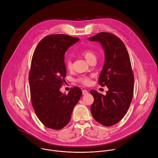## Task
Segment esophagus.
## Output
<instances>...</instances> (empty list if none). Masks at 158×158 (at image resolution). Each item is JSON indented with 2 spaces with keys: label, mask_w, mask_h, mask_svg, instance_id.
<instances>
[{
  "label": "esophagus",
  "mask_w": 158,
  "mask_h": 158,
  "mask_svg": "<svg viewBox=\"0 0 158 158\" xmlns=\"http://www.w3.org/2000/svg\"><path fill=\"white\" fill-rule=\"evenodd\" d=\"M82 92V94L83 95H85V94H88V91H87V90H85V89H83Z\"/></svg>",
  "instance_id": "1"
}]
</instances>
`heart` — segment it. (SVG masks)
I'll use <instances>...</instances> for the list:
<instances>
[{"label":"heart","mask_w":158,"mask_h":158,"mask_svg":"<svg viewBox=\"0 0 158 158\" xmlns=\"http://www.w3.org/2000/svg\"><path fill=\"white\" fill-rule=\"evenodd\" d=\"M81 54L85 57V59L89 62L90 60L92 59L93 58L96 57L95 53L91 51L89 49H85L81 52ZM64 64L65 66L67 69H71L73 67V62L70 58L69 57H65L64 59ZM77 81L84 85H89L91 84V78L87 76H82L77 79Z\"/></svg>","instance_id":"b5f03b06"}]
</instances>
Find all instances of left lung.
Instances as JSON below:
<instances>
[{
	"instance_id": "8db88e82",
	"label": "left lung",
	"mask_w": 158,
	"mask_h": 158,
	"mask_svg": "<svg viewBox=\"0 0 158 158\" xmlns=\"http://www.w3.org/2000/svg\"><path fill=\"white\" fill-rule=\"evenodd\" d=\"M88 39L99 42L103 48L105 62L98 81L109 89L105 96L90 91L94 99L91 112L99 123L111 126L124 118L132 99L134 74L129 56L123 42L112 34L100 32Z\"/></svg>"
}]
</instances>
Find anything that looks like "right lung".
<instances>
[{
	"mask_svg": "<svg viewBox=\"0 0 158 158\" xmlns=\"http://www.w3.org/2000/svg\"><path fill=\"white\" fill-rule=\"evenodd\" d=\"M79 40L66 34L48 35L39 42L32 58L29 74L32 105L41 123L52 129L59 130L69 123L82 96L78 87L67 94L59 91L66 76L65 52Z\"/></svg>",
	"mask_w": 158,
	"mask_h": 158,
	"instance_id": "1",
	"label": "right lung"
}]
</instances>
